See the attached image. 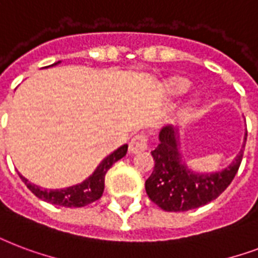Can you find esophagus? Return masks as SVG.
<instances>
[{"label":"esophagus","mask_w":258,"mask_h":258,"mask_svg":"<svg viewBox=\"0 0 258 258\" xmlns=\"http://www.w3.org/2000/svg\"><path fill=\"white\" fill-rule=\"evenodd\" d=\"M147 149V137L145 134H137L133 139L130 141V153L137 154L139 151H143Z\"/></svg>","instance_id":"1"}]
</instances>
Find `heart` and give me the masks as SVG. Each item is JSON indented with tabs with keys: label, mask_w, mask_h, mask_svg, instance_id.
Segmentation results:
<instances>
[{
	"label": "heart",
	"mask_w": 258,
	"mask_h": 258,
	"mask_svg": "<svg viewBox=\"0 0 258 258\" xmlns=\"http://www.w3.org/2000/svg\"><path fill=\"white\" fill-rule=\"evenodd\" d=\"M188 88H189V82L186 81L185 78H182V77H172L165 84V89H166L168 94H170V96L182 94L184 92H186ZM196 100H198V97L192 98V103L190 104L196 103Z\"/></svg>",
	"instance_id": "heart-1"
}]
</instances>
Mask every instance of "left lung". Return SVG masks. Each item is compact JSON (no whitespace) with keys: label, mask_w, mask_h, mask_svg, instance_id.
Listing matches in <instances>:
<instances>
[{"label":"left lung","mask_w":258,"mask_h":258,"mask_svg":"<svg viewBox=\"0 0 258 258\" xmlns=\"http://www.w3.org/2000/svg\"><path fill=\"white\" fill-rule=\"evenodd\" d=\"M245 131L243 145L246 142ZM160 143L151 151L154 170L146 180V194L153 203L169 212L189 211L215 200L233 181L242 161L243 150L219 172L199 173L186 166L182 160L178 128L172 124L162 127Z\"/></svg>","instance_id":"left-lung-1"}]
</instances>
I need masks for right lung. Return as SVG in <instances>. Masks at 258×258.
<instances>
[{"mask_svg":"<svg viewBox=\"0 0 258 258\" xmlns=\"http://www.w3.org/2000/svg\"><path fill=\"white\" fill-rule=\"evenodd\" d=\"M58 63H60V62H56V63L51 64V66H56ZM127 149H128L127 145L120 146L117 150L107 155L100 162L96 170L86 180H84L80 184H76V185L63 188V189H46V188H40V186L29 182L20 173L19 176L24 181L27 188L35 196H37L39 199L44 200L47 203L55 204V206H62V207H84V206L93 203V202L101 198V195L104 192V180H105V174H107L108 169L111 168L116 161L121 160L127 154Z\"/></svg>","mask_w":258,"mask_h":258,"instance_id":"right-lung-1","label":"right lung"}]
</instances>
